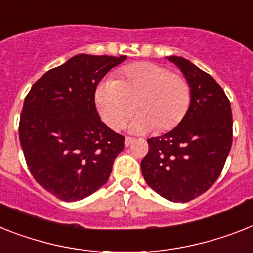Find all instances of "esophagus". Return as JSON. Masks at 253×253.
I'll list each match as a JSON object with an SVG mask.
<instances>
[{
  "mask_svg": "<svg viewBox=\"0 0 253 253\" xmlns=\"http://www.w3.org/2000/svg\"><path fill=\"white\" fill-rule=\"evenodd\" d=\"M133 141H135V139H133V137H130V136L125 137V145H126V147H130Z\"/></svg>",
  "mask_w": 253,
  "mask_h": 253,
  "instance_id": "34e87169",
  "label": "esophagus"
}]
</instances>
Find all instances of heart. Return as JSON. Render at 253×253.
I'll return each mask as SVG.
<instances>
[{
  "instance_id": "1",
  "label": "heart",
  "mask_w": 253,
  "mask_h": 253,
  "mask_svg": "<svg viewBox=\"0 0 253 253\" xmlns=\"http://www.w3.org/2000/svg\"><path fill=\"white\" fill-rule=\"evenodd\" d=\"M94 104L109 127L120 130L135 105L139 110L130 123L133 132H166L186 117L191 104V87L179 74L153 62L123 67L117 80L105 79L94 89Z\"/></svg>"
}]
</instances>
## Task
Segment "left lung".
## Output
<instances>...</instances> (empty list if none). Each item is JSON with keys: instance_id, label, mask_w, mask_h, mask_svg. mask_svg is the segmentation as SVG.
Here are the masks:
<instances>
[{"instance_id": "left-lung-1", "label": "left lung", "mask_w": 253, "mask_h": 253, "mask_svg": "<svg viewBox=\"0 0 253 253\" xmlns=\"http://www.w3.org/2000/svg\"><path fill=\"white\" fill-rule=\"evenodd\" d=\"M191 87L183 121L169 132L148 139L141 173L152 190L174 203H187L214 184L233 143L229 98L209 74L188 59L170 55Z\"/></svg>"}]
</instances>
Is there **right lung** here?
Segmentation results:
<instances>
[{
    "instance_id": "obj_1",
    "label": "right lung",
    "mask_w": 253,
    "mask_h": 253,
    "mask_svg": "<svg viewBox=\"0 0 253 253\" xmlns=\"http://www.w3.org/2000/svg\"><path fill=\"white\" fill-rule=\"evenodd\" d=\"M125 59L78 54L46 71L24 98L19 140L27 166L55 198L82 200L108 182L125 137L100 120L94 89Z\"/></svg>"
}]
</instances>
